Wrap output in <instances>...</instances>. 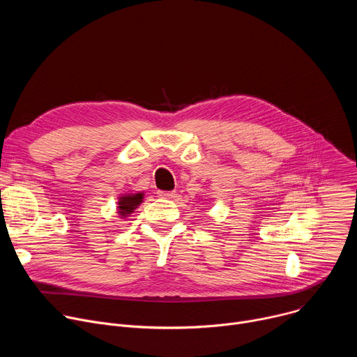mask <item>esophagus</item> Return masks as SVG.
Segmentation results:
<instances>
[{
	"label": "esophagus",
	"mask_w": 357,
	"mask_h": 357,
	"mask_svg": "<svg viewBox=\"0 0 357 357\" xmlns=\"http://www.w3.org/2000/svg\"><path fill=\"white\" fill-rule=\"evenodd\" d=\"M158 195H160L161 197H165V199H174V197H176V192H175V190H172V192H158Z\"/></svg>",
	"instance_id": "esophagus-1"
}]
</instances>
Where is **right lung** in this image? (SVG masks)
Instances as JSON below:
<instances>
[{
    "instance_id": "right-lung-1",
    "label": "right lung",
    "mask_w": 357,
    "mask_h": 357,
    "mask_svg": "<svg viewBox=\"0 0 357 357\" xmlns=\"http://www.w3.org/2000/svg\"><path fill=\"white\" fill-rule=\"evenodd\" d=\"M142 197H144V193H130V195H124V196H120L119 199V215L120 218H126L128 215H131L137 208L138 205H141L142 202Z\"/></svg>"
}]
</instances>
